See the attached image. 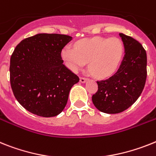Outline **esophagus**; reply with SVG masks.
Wrapping results in <instances>:
<instances>
[{"label": "esophagus", "mask_w": 156, "mask_h": 156, "mask_svg": "<svg viewBox=\"0 0 156 156\" xmlns=\"http://www.w3.org/2000/svg\"><path fill=\"white\" fill-rule=\"evenodd\" d=\"M87 79H88V78H84V77H81V78H80V82H82V83H84V82H86V81H87Z\"/></svg>", "instance_id": "obj_1"}]
</instances>
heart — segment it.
I'll use <instances>...</instances> for the list:
<instances>
[{
    "mask_svg": "<svg viewBox=\"0 0 156 156\" xmlns=\"http://www.w3.org/2000/svg\"><path fill=\"white\" fill-rule=\"evenodd\" d=\"M123 53V44L117 38L94 37L79 40L74 48L66 46L61 55L72 71H78L89 62V68L95 77L106 78L115 73Z\"/></svg>",
    "mask_w": 156,
    "mask_h": 156,
    "instance_id": "obj_1",
    "label": "heart"
}]
</instances>
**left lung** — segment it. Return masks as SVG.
Segmentation results:
<instances>
[{
    "mask_svg": "<svg viewBox=\"0 0 156 156\" xmlns=\"http://www.w3.org/2000/svg\"><path fill=\"white\" fill-rule=\"evenodd\" d=\"M125 54L120 68L108 79L98 81L92 101L98 110L119 113L133 105L140 96L147 78V54L137 40L120 33Z\"/></svg>",
    "mask_w": 156,
    "mask_h": 156,
    "instance_id": "obj_1",
    "label": "left lung"
}]
</instances>
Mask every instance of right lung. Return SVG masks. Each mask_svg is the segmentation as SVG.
<instances>
[{
  "mask_svg": "<svg viewBox=\"0 0 156 156\" xmlns=\"http://www.w3.org/2000/svg\"><path fill=\"white\" fill-rule=\"evenodd\" d=\"M72 40L60 34H37L22 40L10 58V84L16 99L44 117L59 114L78 75L63 64L62 48Z\"/></svg>",
  "mask_w": 156,
  "mask_h": 156,
  "instance_id": "obj_1",
  "label": "right lung"
}]
</instances>
